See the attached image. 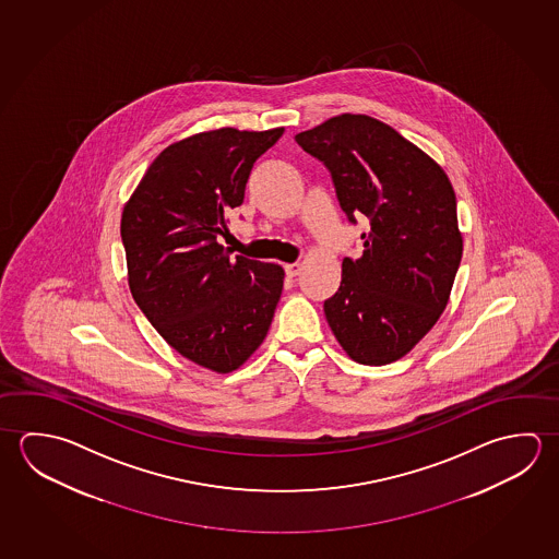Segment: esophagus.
<instances>
[{"mask_svg":"<svg viewBox=\"0 0 559 559\" xmlns=\"http://www.w3.org/2000/svg\"><path fill=\"white\" fill-rule=\"evenodd\" d=\"M284 271H286V276L294 278V276L300 275L302 265H300V263H288V265H284Z\"/></svg>","mask_w":559,"mask_h":559,"instance_id":"1","label":"esophagus"}]
</instances>
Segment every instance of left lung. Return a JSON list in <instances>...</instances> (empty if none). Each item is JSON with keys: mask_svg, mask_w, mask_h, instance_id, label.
<instances>
[{"mask_svg": "<svg viewBox=\"0 0 559 559\" xmlns=\"http://www.w3.org/2000/svg\"><path fill=\"white\" fill-rule=\"evenodd\" d=\"M332 173L340 206L369 217L362 255L345 257L342 284L323 302L335 340L353 361L404 357L450 300L463 237L443 168L379 119L342 114L296 135Z\"/></svg>", "mask_w": 559, "mask_h": 559, "instance_id": "obj_1", "label": "left lung"}]
</instances>
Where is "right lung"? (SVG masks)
Instances as JSON below:
<instances>
[{
  "mask_svg": "<svg viewBox=\"0 0 559 559\" xmlns=\"http://www.w3.org/2000/svg\"><path fill=\"white\" fill-rule=\"evenodd\" d=\"M283 131L222 128L168 145L121 214L133 300L173 349L210 371H236L257 352L283 293V266L217 243Z\"/></svg>",
  "mask_w": 559,
  "mask_h": 559,
  "instance_id": "1",
  "label": "right lung"
}]
</instances>
